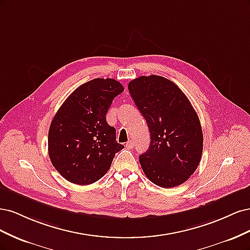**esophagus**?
<instances>
[{"label":"esophagus","mask_w":250,"mask_h":250,"mask_svg":"<svg viewBox=\"0 0 250 250\" xmlns=\"http://www.w3.org/2000/svg\"><path fill=\"white\" fill-rule=\"evenodd\" d=\"M133 146H134V142H133V141H128V142L126 143V147H127L128 149H132Z\"/></svg>","instance_id":"34e87169"}]
</instances>
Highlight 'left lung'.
<instances>
[{
  "label": "left lung",
  "instance_id": "left-lung-1",
  "mask_svg": "<svg viewBox=\"0 0 250 250\" xmlns=\"http://www.w3.org/2000/svg\"><path fill=\"white\" fill-rule=\"evenodd\" d=\"M128 89L151 135L148 150L139 158L144 173L162 188L184 184L197 169L203 147L191 102L175 83L157 75L135 78Z\"/></svg>",
  "mask_w": 250,
  "mask_h": 250
}]
</instances>
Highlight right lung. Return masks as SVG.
<instances>
[{
	"instance_id": "add662e5",
	"label": "right lung",
	"mask_w": 250,
	"mask_h": 250,
	"mask_svg": "<svg viewBox=\"0 0 250 250\" xmlns=\"http://www.w3.org/2000/svg\"><path fill=\"white\" fill-rule=\"evenodd\" d=\"M123 90L115 79H93L75 89L53 118L49 156L66 180L80 186L96 183L124 148L116 140L115 127L106 122L112 100Z\"/></svg>"
}]
</instances>
